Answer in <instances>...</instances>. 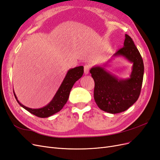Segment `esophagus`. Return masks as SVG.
<instances>
[{"label": "esophagus", "instance_id": "obj_1", "mask_svg": "<svg viewBox=\"0 0 160 160\" xmlns=\"http://www.w3.org/2000/svg\"><path fill=\"white\" fill-rule=\"evenodd\" d=\"M89 69H90V66L88 65H85L84 66V73L85 75H88L89 72Z\"/></svg>", "mask_w": 160, "mask_h": 160}]
</instances>
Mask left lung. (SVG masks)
Masks as SVG:
<instances>
[{"mask_svg": "<svg viewBox=\"0 0 160 160\" xmlns=\"http://www.w3.org/2000/svg\"><path fill=\"white\" fill-rule=\"evenodd\" d=\"M118 56H123L133 63L129 78L118 79L103 67H93L90 70L95 81V103L101 110L113 114L127 110L138 99L144 72L142 57L129 35H125L123 47L113 55Z\"/></svg>", "mask_w": 160, "mask_h": 160, "instance_id": "1", "label": "left lung"}]
</instances>
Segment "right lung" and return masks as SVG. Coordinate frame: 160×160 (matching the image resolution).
<instances>
[{"label":"right lung","instance_id":"right-lung-1","mask_svg":"<svg viewBox=\"0 0 160 160\" xmlns=\"http://www.w3.org/2000/svg\"><path fill=\"white\" fill-rule=\"evenodd\" d=\"M83 72L84 71L83 66L77 67L73 69H69L68 72H67L65 79L62 81L59 89H58L56 94L55 95L54 98H52L49 104H47L46 106L42 108L31 109L26 107V106L23 105L19 102L15 93H14V90L13 93L18 104L24 109L27 110L28 112L37 116L38 118H48L51 115H52L53 114L59 112L63 108V106L67 103V100H68L70 91L72 86H73L75 82L82 77Z\"/></svg>","mask_w":160,"mask_h":160}]
</instances>
